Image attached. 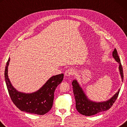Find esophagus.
<instances>
[{
	"mask_svg": "<svg viewBox=\"0 0 127 127\" xmlns=\"http://www.w3.org/2000/svg\"><path fill=\"white\" fill-rule=\"evenodd\" d=\"M64 74H65V76L67 77L70 76H72V75H73L74 70H73V69H71V68L68 69L65 72V73Z\"/></svg>",
	"mask_w": 127,
	"mask_h": 127,
	"instance_id": "esophagus-1",
	"label": "esophagus"
}]
</instances>
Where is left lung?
I'll return each mask as SVG.
<instances>
[{
  "label": "left lung",
  "instance_id": "obj_1",
  "mask_svg": "<svg viewBox=\"0 0 127 127\" xmlns=\"http://www.w3.org/2000/svg\"><path fill=\"white\" fill-rule=\"evenodd\" d=\"M113 57L119 63V69L122 80L123 81V68L120 62L117 49H115L113 52ZM73 90L76 100V107L78 112L85 116H91L96 114L101 111L109 110L112 106L119 95L120 89L110 99L104 102H94L89 100L83 90L79 86L76 79H74L72 83Z\"/></svg>",
  "mask_w": 127,
  "mask_h": 127
}]
</instances>
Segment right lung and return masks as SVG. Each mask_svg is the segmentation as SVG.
Here are the masks:
<instances>
[{
  "mask_svg": "<svg viewBox=\"0 0 127 127\" xmlns=\"http://www.w3.org/2000/svg\"><path fill=\"white\" fill-rule=\"evenodd\" d=\"M9 62L10 58L6 64L4 76L13 102L21 111L38 115H44L48 113L53 106L55 90L63 81L64 74L62 73L51 77L37 91L31 94L23 93L14 89L8 78V67Z\"/></svg>",
  "mask_w": 127,
  "mask_h": 127,
  "instance_id": "add662e5",
  "label": "right lung"
}]
</instances>
